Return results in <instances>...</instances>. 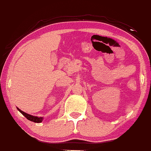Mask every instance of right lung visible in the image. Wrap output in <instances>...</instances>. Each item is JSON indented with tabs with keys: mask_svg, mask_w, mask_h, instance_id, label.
I'll list each match as a JSON object with an SVG mask.
<instances>
[{
	"mask_svg": "<svg viewBox=\"0 0 151 151\" xmlns=\"http://www.w3.org/2000/svg\"><path fill=\"white\" fill-rule=\"evenodd\" d=\"M17 109H18L19 111L21 113L23 114L24 116L25 117H26L27 119L28 120H29V121L31 122H36V123H40V122H42V117H37V116H32V115H29V114L25 113V112L22 111V110H20L19 108H17Z\"/></svg>",
	"mask_w": 151,
	"mask_h": 151,
	"instance_id": "add662e5",
	"label": "right lung"
}]
</instances>
